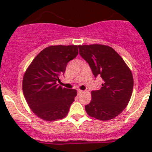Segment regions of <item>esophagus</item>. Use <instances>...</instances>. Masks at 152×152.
I'll list each match as a JSON object with an SVG mask.
<instances>
[{"label":"esophagus","instance_id":"esophagus-1","mask_svg":"<svg viewBox=\"0 0 152 152\" xmlns=\"http://www.w3.org/2000/svg\"><path fill=\"white\" fill-rule=\"evenodd\" d=\"M77 92H78V95H81V94H82V93L83 92V91L80 90V89H78V90H77Z\"/></svg>","mask_w":152,"mask_h":152}]
</instances>
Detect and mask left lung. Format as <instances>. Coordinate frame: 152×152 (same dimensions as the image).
I'll return each instance as SVG.
<instances>
[{"mask_svg":"<svg viewBox=\"0 0 152 152\" xmlns=\"http://www.w3.org/2000/svg\"><path fill=\"white\" fill-rule=\"evenodd\" d=\"M80 54L90 65L94 76H101L103 83L91 91V101L86 112L98 120L116 118L129 104L132 89V72L122 57L112 47L101 44L79 46Z\"/></svg>","mask_w":152,"mask_h":152,"instance_id":"obj_1","label":"left lung"}]
</instances>
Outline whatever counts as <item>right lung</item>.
Listing matches in <instances>:
<instances>
[{"mask_svg":"<svg viewBox=\"0 0 152 152\" xmlns=\"http://www.w3.org/2000/svg\"><path fill=\"white\" fill-rule=\"evenodd\" d=\"M79 46H50L39 53L23 78V92L30 109L39 118L53 121L65 118L77 95L75 89L58 86L68 62L78 54Z\"/></svg>","mask_w":152,"mask_h":152,"instance_id":"1","label":"right lung"}]
</instances>
